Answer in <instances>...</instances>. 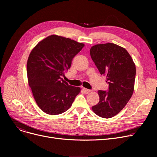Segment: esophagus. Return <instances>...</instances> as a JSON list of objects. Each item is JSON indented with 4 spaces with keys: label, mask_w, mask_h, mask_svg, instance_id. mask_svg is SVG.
Masks as SVG:
<instances>
[{
    "label": "esophagus",
    "mask_w": 157,
    "mask_h": 157,
    "mask_svg": "<svg viewBox=\"0 0 157 157\" xmlns=\"http://www.w3.org/2000/svg\"><path fill=\"white\" fill-rule=\"evenodd\" d=\"M82 90H83V92L86 94H88V93L91 92V90H88V89H86V88H82Z\"/></svg>",
    "instance_id": "esophagus-1"
}]
</instances>
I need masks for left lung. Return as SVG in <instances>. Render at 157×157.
<instances>
[{
	"instance_id": "8db88e82",
	"label": "left lung",
	"mask_w": 157,
	"mask_h": 157,
	"mask_svg": "<svg viewBox=\"0 0 157 157\" xmlns=\"http://www.w3.org/2000/svg\"><path fill=\"white\" fill-rule=\"evenodd\" d=\"M90 53L109 84L108 92L98 90L99 102L92 108L98 117L110 118L123 109L133 94L136 65L125 48L113 43L96 44Z\"/></svg>"
}]
</instances>
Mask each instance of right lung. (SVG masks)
I'll use <instances>...</instances> for the list:
<instances>
[{
    "label": "right lung",
    "mask_w": 157,
    "mask_h": 157,
    "mask_svg": "<svg viewBox=\"0 0 157 157\" xmlns=\"http://www.w3.org/2000/svg\"><path fill=\"white\" fill-rule=\"evenodd\" d=\"M69 38L52 35L42 40L29 55L27 72L29 85L39 108L50 115L68 110L80 88L69 85L62 77L72 60L84 47Z\"/></svg>",
    "instance_id": "add662e5"
}]
</instances>
